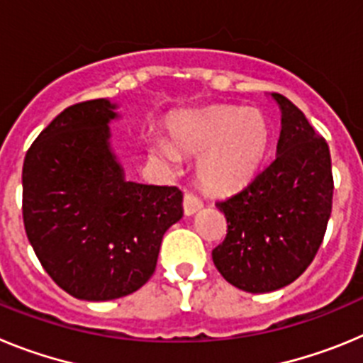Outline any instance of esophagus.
I'll list each match as a JSON object with an SVG mask.
<instances>
[{
  "label": "esophagus",
  "mask_w": 363,
  "mask_h": 363,
  "mask_svg": "<svg viewBox=\"0 0 363 363\" xmlns=\"http://www.w3.org/2000/svg\"><path fill=\"white\" fill-rule=\"evenodd\" d=\"M203 207V203H201L200 198L196 196V194H192V192H185L184 196V213L187 214V216H191V214L198 213V211Z\"/></svg>",
  "instance_id": "34e87169"
}]
</instances>
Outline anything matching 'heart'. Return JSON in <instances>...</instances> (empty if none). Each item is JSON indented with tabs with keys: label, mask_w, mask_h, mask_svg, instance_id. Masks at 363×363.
<instances>
[{
	"label": "heart",
	"mask_w": 363,
	"mask_h": 363,
	"mask_svg": "<svg viewBox=\"0 0 363 363\" xmlns=\"http://www.w3.org/2000/svg\"><path fill=\"white\" fill-rule=\"evenodd\" d=\"M174 145L200 154L198 176L211 191L225 192L251 182L271 150V121L255 107L214 105L182 112L171 123ZM167 163H178V152L167 142L154 143Z\"/></svg>",
	"instance_id": "heart-1"
}]
</instances>
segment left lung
Listing matches in <instances>:
<instances>
[{"mask_svg":"<svg viewBox=\"0 0 363 363\" xmlns=\"http://www.w3.org/2000/svg\"><path fill=\"white\" fill-rule=\"evenodd\" d=\"M277 158L251 184L218 201L227 236L213 251L220 274L245 293L293 284L322 245L333 207L331 152L303 112L281 94Z\"/></svg>","mask_w":363,"mask_h":363,"instance_id":"obj_1","label":"left lung"}]
</instances>
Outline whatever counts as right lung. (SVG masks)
Segmentation results:
<instances>
[{
	"instance_id": "1",
	"label": "right lung",
	"mask_w": 363,
	"mask_h": 363,
	"mask_svg": "<svg viewBox=\"0 0 363 363\" xmlns=\"http://www.w3.org/2000/svg\"><path fill=\"white\" fill-rule=\"evenodd\" d=\"M91 99L57 114L23 162V223L49 277L70 296L107 301L152 277L163 234L184 216L178 187L125 178L111 147L120 114Z\"/></svg>"
}]
</instances>
